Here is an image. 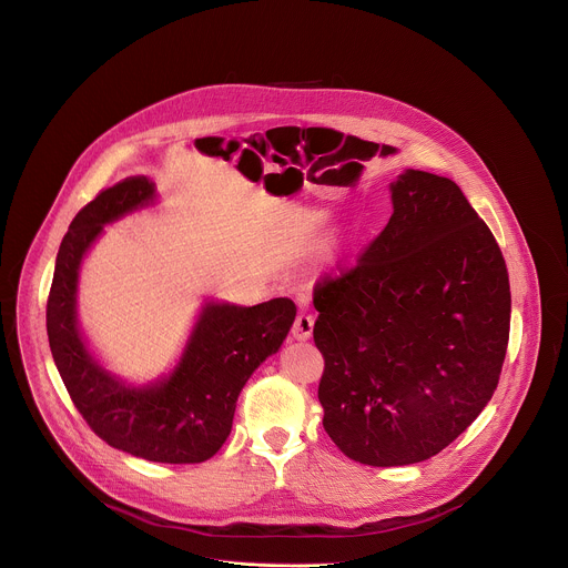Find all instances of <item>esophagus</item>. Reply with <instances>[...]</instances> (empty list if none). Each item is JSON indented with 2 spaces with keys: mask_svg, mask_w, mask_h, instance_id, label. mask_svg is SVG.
Instances as JSON below:
<instances>
[{
  "mask_svg": "<svg viewBox=\"0 0 568 568\" xmlns=\"http://www.w3.org/2000/svg\"><path fill=\"white\" fill-rule=\"evenodd\" d=\"M314 332V316L307 312H301L292 325V338L294 341H310Z\"/></svg>",
  "mask_w": 568,
  "mask_h": 568,
  "instance_id": "esophagus-1",
  "label": "esophagus"
}]
</instances>
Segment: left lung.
<instances>
[{"mask_svg": "<svg viewBox=\"0 0 568 568\" xmlns=\"http://www.w3.org/2000/svg\"><path fill=\"white\" fill-rule=\"evenodd\" d=\"M387 227L314 292L323 427L369 467L423 463L491 400L509 343L503 252L447 176L405 170Z\"/></svg>", "mask_w": 568, "mask_h": 568, "instance_id": "obj_1", "label": "left lung"}]
</instances>
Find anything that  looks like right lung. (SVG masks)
I'll return each mask as SVG.
<instances>
[{
	"label": "right lung",
	"mask_w": 568,
	"mask_h": 568,
	"mask_svg": "<svg viewBox=\"0 0 568 568\" xmlns=\"http://www.w3.org/2000/svg\"><path fill=\"white\" fill-rule=\"evenodd\" d=\"M152 205L154 181L128 176L72 219L54 261L45 329L57 372L101 440L150 463L194 465L212 458L227 440L241 389L281 349L296 305L290 298L252 307L205 301L168 374L134 385L105 369L77 318L81 263L108 223Z\"/></svg>",
	"instance_id": "right-lung-1"
}]
</instances>
